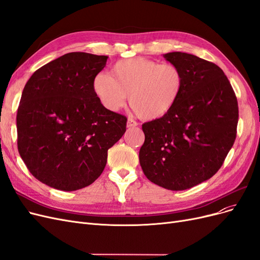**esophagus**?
<instances>
[{
    "label": "esophagus",
    "instance_id": "obj_1",
    "mask_svg": "<svg viewBox=\"0 0 260 260\" xmlns=\"http://www.w3.org/2000/svg\"><path fill=\"white\" fill-rule=\"evenodd\" d=\"M138 125V122L135 121L133 119H131V118H129L128 121H127V127L128 128H133V127H137Z\"/></svg>",
    "mask_w": 260,
    "mask_h": 260
}]
</instances>
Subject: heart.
Wrapping results in <instances>:
<instances>
[{
	"instance_id": "obj_1",
	"label": "heart",
	"mask_w": 260,
	"mask_h": 260,
	"mask_svg": "<svg viewBox=\"0 0 260 260\" xmlns=\"http://www.w3.org/2000/svg\"><path fill=\"white\" fill-rule=\"evenodd\" d=\"M184 88V75L174 64L144 57L115 62L111 76L100 73L92 80V91L109 112L130 105L144 120H157L176 106Z\"/></svg>"
}]
</instances>
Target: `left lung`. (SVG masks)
Instances as JSON below:
<instances>
[{
    "mask_svg": "<svg viewBox=\"0 0 260 260\" xmlns=\"http://www.w3.org/2000/svg\"><path fill=\"white\" fill-rule=\"evenodd\" d=\"M166 60L184 75L176 106L142 124L140 165L151 182L182 191L210 179L237 138L238 100L222 69L195 55L171 52Z\"/></svg>",
    "mask_w": 260,
    "mask_h": 260,
    "instance_id": "left-lung-1",
    "label": "left lung"
}]
</instances>
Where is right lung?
<instances>
[{
    "mask_svg": "<svg viewBox=\"0 0 260 260\" xmlns=\"http://www.w3.org/2000/svg\"><path fill=\"white\" fill-rule=\"evenodd\" d=\"M108 56L67 53L39 68L23 88L17 111V146L36 179L61 191L92 184L107 151L125 132L127 117L109 112L92 80Z\"/></svg>",
    "mask_w": 260,
    "mask_h": 260,
    "instance_id": "1",
    "label": "right lung"
}]
</instances>
